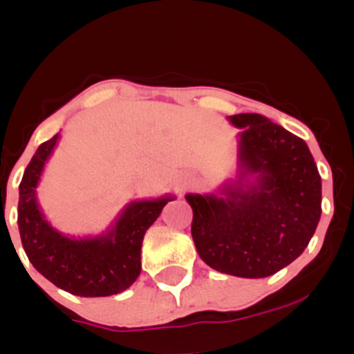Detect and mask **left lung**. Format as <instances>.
Here are the masks:
<instances>
[{
  "instance_id": "left-lung-1",
  "label": "left lung",
  "mask_w": 354,
  "mask_h": 354,
  "mask_svg": "<svg viewBox=\"0 0 354 354\" xmlns=\"http://www.w3.org/2000/svg\"><path fill=\"white\" fill-rule=\"evenodd\" d=\"M238 128L236 169L213 193H188L191 236L209 268L266 278L293 263L321 218V176L301 138L258 113Z\"/></svg>"
}]
</instances>
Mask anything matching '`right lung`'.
<instances>
[{
	"label": "right lung",
	"mask_w": 354,
	"mask_h": 354,
	"mask_svg": "<svg viewBox=\"0 0 354 354\" xmlns=\"http://www.w3.org/2000/svg\"><path fill=\"white\" fill-rule=\"evenodd\" d=\"M55 135L36 149L19 183L18 228L31 265L55 286L84 298L128 290L141 273V245L173 194L126 203L115 221L95 236H71L48 221L38 203L44 166L58 146Z\"/></svg>",
	"instance_id": "obj_1"
}]
</instances>
